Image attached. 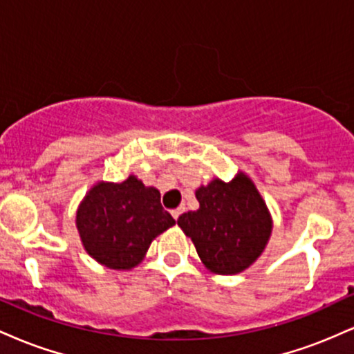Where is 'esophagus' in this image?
I'll return each mask as SVG.
<instances>
[{
    "label": "esophagus",
    "mask_w": 354,
    "mask_h": 354,
    "mask_svg": "<svg viewBox=\"0 0 354 354\" xmlns=\"http://www.w3.org/2000/svg\"><path fill=\"white\" fill-rule=\"evenodd\" d=\"M183 211H185V208H176V209H173V211H171L173 218H174V219H178V218H180V214L183 213Z\"/></svg>",
    "instance_id": "esophagus-1"
}]
</instances>
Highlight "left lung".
<instances>
[{
  "mask_svg": "<svg viewBox=\"0 0 354 354\" xmlns=\"http://www.w3.org/2000/svg\"><path fill=\"white\" fill-rule=\"evenodd\" d=\"M200 208L178 218L201 263L211 273L238 274L261 256L270 241L273 218L246 173L231 181L219 178L196 189Z\"/></svg>",
  "mask_w": 354,
  "mask_h": 354,
  "instance_id": "left-lung-1",
  "label": "left lung"
}]
</instances>
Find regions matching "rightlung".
<instances>
[{"instance_id": "right-lung-1", "label": "right lung", "mask_w": 354, "mask_h": 354, "mask_svg": "<svg viewBox=\"0 0 354 354\" xmlns=\"http://www.w3.org/2000/svg\"><path fill=\"white\" fill-rule=\"evenodd\" d=\"M160 198V191L145 186L135 174L123 183L93 185L76 209L84 251L109 270L140 265L153 239L174 225Z\"/></svg>"}]
</instances>
